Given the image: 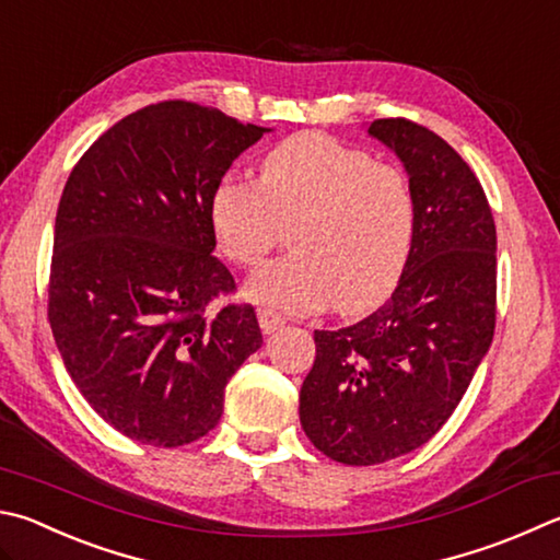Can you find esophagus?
<instances>
[{"mask_svg":"<svg viewBox=\"0 0 560 560\" xmlns=\"http://www.w3.org/2000/svg\"><path fill=\"white\" fill-rule=\"evenodd\" d=\"M259 325H261V330H264V335H271V332H277L281 325H283V318L279 313H271V311H259Z\"/></svg>","mask_w":560,"mask_h":560,"instance_id":"obj_1","label":"esophagus"}]
</instances>
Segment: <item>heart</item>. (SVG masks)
Masks as SVG:
<instances>
[{"label":"heart","instance_id":"heart-1","mask_svg":"<svg viewBox=\"0 0 560 560\" xmlns=\"http://www.w3.org/2000/svg\"><path fill=\"white\" fill-rule=\"evenodd\" d=\"M210 222L218 247L240 267L259 264L291 225L293 252L252 273L247 299L287 313L330 303L354 315L382 303L401 277L413 196L399 168L306 131L261 159L257 183L220 180Z\"/></svg>","mask_w":560,"mask_h":560}]
</instances>
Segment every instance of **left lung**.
Segmentation results:
<instances>
[{
    "label": "left lung",
    "instance_id": "left-lung-1",
    "mask_svg": "<svg viewBox=\"0 0 560 560\" xmlns=\"http://www.w3.org/2000/svg\"><path fill=\"white\" fill-rule=\"evenodd\" d=\"M372 139L409 176L413 237L392 299L340 330H315L301 425L345 465L429 443L451 419L494 335L497 232L480 180L431 129L374 119Z\"/></svg>",
    "mask_w": 560,
    "mask_h": 560
}]
</instances>
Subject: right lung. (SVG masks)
I'll list each match as a JSON object with an SVG mask.
<instances>
[{"mask_svg":"<svg viewBox=\"0 0 560 560\" xmlns=\"http://www.w3.org/2000/svg\"><path fill=\"white\" fill-rule=\"evenodd\" d=\"M267 131L171 100L119 119L70 171L50 330L80 394L131 441L178 448L215 429L230 377L261 348L252 306L208 313L235 289L212 257L210 198Z\"/></svg>","mask_w":560,"mask_h":560,"instance_id":"right-lung-1","label":"right lung"}]
</instances>
